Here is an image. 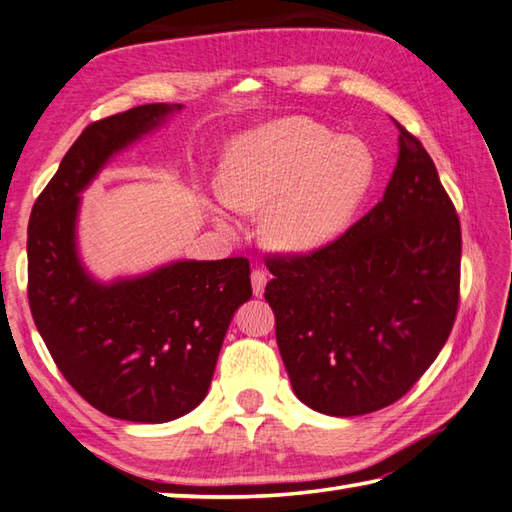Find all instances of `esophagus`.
<instances>
[{
    "mask_svg": "<svg viewBox=\"0 0 512 512\" xmlns=\"http://www.w3.org/2000/svg\"><path fill=\"white\" fill-rule=\"evenodd\" d=\"M265 285H267V271L254 269V271H252V289H254V296H263V294H265Z\"/></svg>",
    "mask_w": 512,
    "mask_h": 512,
    "instance_id": "34e87169",
    "label": "esophagus"
}]
</instances>
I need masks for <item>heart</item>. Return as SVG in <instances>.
I'll list each match as a JSON object with an SVG mask.
<instances>
[{
	"label": "heart",
	"mask_w": 512,
	"mask_h": 512,
	"mask_svg": "<svg viewBox=\"0 0 512 512\" xmlns=\"http://www.w3.org/2000/svg\"><path fill=\"white\" fill-rule=\"evenodd\" d=\"M375 181V156L358 137L287 117L238 137L221 165L218 227L232 232V210L265 212L263 236L280 252H311L338 238Z\"/></svg>",
	"instance_id": "heart-1"
}]
</instances>
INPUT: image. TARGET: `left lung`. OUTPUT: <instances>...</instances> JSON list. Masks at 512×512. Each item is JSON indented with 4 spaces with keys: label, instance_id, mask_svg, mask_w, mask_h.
Instances as JSON below:
<instances>
[{
    "label": "left lung",
    "instance_id": "left-lung-1",
    "mask_svg": "<svg viewBox=\"0 0 512 512\" xmlns=\"http://www.w3.org/2000/svg\"><path fill=\"white\" fill-rule=\"evenodd\" d=\"M400 128L382 201L336 243L274 256L265 298L291 389L333 417L380 411L431 367L460 300L462 232L435 163Z\"/></svg>",
    "mask_w": 512,
    "mask_h": 512
}]
</instances>
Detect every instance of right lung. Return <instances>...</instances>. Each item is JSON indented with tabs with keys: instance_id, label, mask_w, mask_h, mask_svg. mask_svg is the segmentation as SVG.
Listing matches in <instances>:
<instances>
[{
	"instance_id": "1",
	"label": "right lung",
	"mask_w": 512,
	"mask_h": 512,
	"mask_svg": "<svg viewBox=\"0 0 512 512\" xmlns=\"http://www.w3.org/2000/svg\"><path fill=\"white\" fill-rule=\"evenodd\" d=\"M179 110L148 103L88 125L28 223V300L39 336L72 389L125 422L163 424L196 409L229 322L252 298L247 258L172 260L103 283L79 256L81 192Z\"/></svg>"
}]
</instances>
